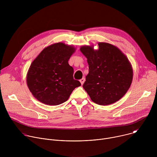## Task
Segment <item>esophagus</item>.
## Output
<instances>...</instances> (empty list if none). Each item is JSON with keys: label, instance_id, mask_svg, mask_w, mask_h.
Wrapping results in <instances>:
<instances>
[{"label": "esophagus", "instance_id": "esophagus-1", "mask_svg": "<svg viewBox=\"0 0 157 157\" xmlns=\"http://www.w3.org/2000/svg\"><path fill=\"white\" fill-rule=\"evenodd\" d=\"M80 82H81V84L82 85L83 84H84V81H85V78H82L81 79H80Z\"/></svg>", "mask_w": 157, "mask_h": 157}]
</instances>
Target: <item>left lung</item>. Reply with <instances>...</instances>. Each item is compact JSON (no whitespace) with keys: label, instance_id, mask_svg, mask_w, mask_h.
<instances>
[{"label":"left lung","instance_id":"8db88e82","mask_svg":"<svg viewBox=\"0 0 157 157\" xmlns=\"http://www.w3.org/2000/svg\"><path fill=\"white\" fill-rule=\"evenodd\" d=\"M98 45V50L88 46L80 48L89 65V73L82 86L94 102L109 105L127 93L133 71L127 58L116 47L107 43Z\"/></svg>","mask_w":157,"mask_h":157}]
</instances>
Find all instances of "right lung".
I'll return each instance as SVG.
<instances>
[{
	"label": "right lung",
	"instance_id": "right-lung-1",
	"mask_svg": "<svg viewBox=\"0 0 157 157\" xmlns=\"http://www.w3.org/2000/svg\"><path fill=\"white\" fill-rule=\"evenodd\" d=\"M74 47L57 43L44 48L32 62L27 85L33 96L50 105L61 104L68 99L81 82L73 78L74 70L68 60Z\"/></svg>",
	"mask_w": 157,
	"mask_h": 157
}]
</instances>
